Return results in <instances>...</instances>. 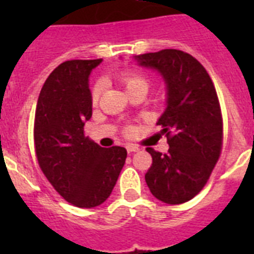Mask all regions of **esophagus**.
<instances>
[{
	"label": "esophagus",
	"mask_w": 254,
	"mask_h": 254,
	"mask_svg": "<svg viewBox=\"0 0 254 254\" xmlns=\"http://www.w3.org/2000/svg\"><path fill=\"white\" fill-rule=\"evenodd\" d=\"M127 153H135V151H139V147L135 145H127Z\"/></svg>",
	"instance_id": "1"
}]
</instances>
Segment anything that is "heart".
Returning <instances> with one entry per match:
<instances>
[{
  "mask_svg": "<svg viewBox=\"0 0 254 254\" xmlns=\"http://www.w3.org/2000/svg\"><path fill=\"white\" fill-rule=\"evenodd\" d=\"M120 80H121V83H123L127 91L137 87L147 88V80L142 76V75H138V73H124V75H121V77H120ZM100 91H101V85L100 84H97L93 88V92H92L93 101H96V100L99 99Z\"/></svg>",
  "mask_w": 254,
  "mask_h": 254,
  "instance_id": "obj_1",
  "label": "heart"
}]
</instances>
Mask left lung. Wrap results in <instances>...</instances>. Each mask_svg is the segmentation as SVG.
<instances>
[{"label":"left lung","mask_w":254,"mask_h":254,"mask_svg":"<svg viewBox=\"0 0 254 254\" xmlns=\"http://www.w3.org/2000/svg\"><path fill=\"white\" fill-rule=\"evenodd\" d=\"M161 75L166 85V109L157 124L166 134L169 153L151 147L153 163L145 175L150 192L167 204H182L208 181L223 141V120L211 77L190 54L167 49L133 58Z\"/></svg>","instance_id":"8db88e82"}]
</instances>
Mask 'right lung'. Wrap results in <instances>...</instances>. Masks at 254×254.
<instances>
[{
    "mask_svg": "<svg viewBox=\"0 0 254 254\" xmlns=\"http://www.w3.org/2000/svg\"><path fill=\"white\" fill-rule=\"evenodd\" d=\"M103 62L68 61L42 87L34 121L38 163L59 195L80 208L103 204L111 195L127 149H104L84 135L92 117L89 75Z\"/></svg>",
    "mask_w": 254,
    "mask_h": 254,
    "instance_id": "right-lung-1",
    "label": "right lung"
}]
</instances>
